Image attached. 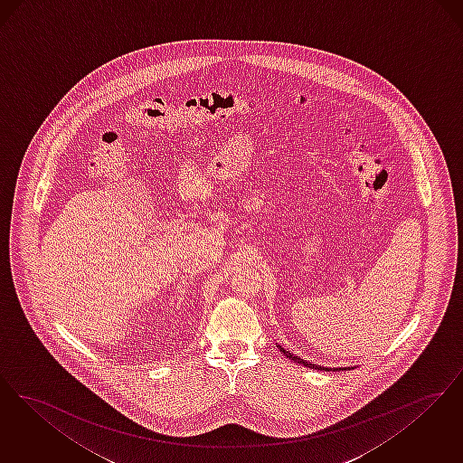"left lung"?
I'll use <instances>...</instances> for the list:
<instances>
[{
  "label": "left lung",
  "instance_id": "left-lung-1",
  "mask_svg": "<svg viewBox=\"0 0 463 463\" xmlns=\"http://www.w3.org/2000/svg\"><path fill=\"white\" fill-rule=\"evenodd\" d=\"M279 349L282 351L283 354L288 358V360H292V362L299 363V364H304V366H307V368H315V370H332V368H325L322 364H315V363L306 362V360H301L299 356H296V354H292L290 351H285L282 345H279ZM334 370H345V368H334Z\"/></svg>",
  "mask_w": 463,
  "mask_h": 463
}]
</instances>
